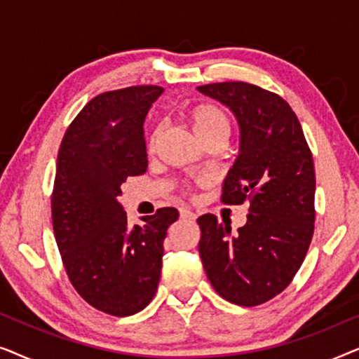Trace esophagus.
I'll return each instance as SVG.
<instances>
[{
	"mask_svg": "<svg viewBox=\"0 0 359 359\" xmlns=\"http://www.w3.org/2000/svg\"><path fill=\"white\" fill-rule=\"evenodd\" d=\"M180 215H181V219H183V220H194L196 219V214L193 212V210H189L186 208L180 209Z\"/></svg>",
	"mask_w": 359,
	"mask_h": 359,
	"instance_id": "34e87169",
	"label": "esophagus"
}]
</instances>
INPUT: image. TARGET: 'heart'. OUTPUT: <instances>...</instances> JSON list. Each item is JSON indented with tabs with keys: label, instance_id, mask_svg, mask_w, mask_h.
<instances>
[{
	"label": "heart",
	"instance_id": "obj_1",
	"mask_svg": "<svg viewBox=\"0 0 359 359\" xmlns=\"http://www.w3.org/2000/svg\"><path fill=\"white\" fill-rule=\"evenodd\" d=\"M188 121L191 127H193V130L196 132V135H198L201 140H205L208 137L220 134V132L229 134L230 130V122L227 114H225L219 106L214 104H199L193 107V109H189ZM160 135L161 127H155L149 137V142H147V149H149V151L155 150V147L160 140Z\"/></svg>",
	"mask_w": 359,
	"mask_h": 359
}]
</instances>
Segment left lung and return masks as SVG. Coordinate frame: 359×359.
<instances>
[{
    "label": "left lung",
    "mask_w": 359,
    "mask_h": 359,
    "mask_svg": "<svg viewBox=\"0 0 359 359\" xmlns=\"http://www.w3.org/2000/svg\"><path fill=\"white\" fill-rule=\"evenodd\" d=\"M227 106L240 127V150L224 180L222 203H250L232 233L212 214L198 219L199 255L225 301L253 307L289 286L313 235L316 171L301 122L281 96L245 81L198 86Z\"/></svg>",
    "instance_id": "8db88e82"
}]
</instances>
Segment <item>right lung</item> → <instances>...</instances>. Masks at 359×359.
I'll use <instances>...</instances> for the list:
<instances>
[{"label": "right lung", "instance_id": "add662e5", "mask_svg": "<svg viewBox=\"0 0 359 359\" xmlns=\"http://www.w3.org/2000/svg\"><path fill=\"white\" fill-rule=\"evenodd\" d=\"M163 88L107 91L83 107L63 135L52 193L53 233L73 287L97 311L134 316L158 287L166 230L178 210L163 208L129 227L117 198L149 165L147 112Z\"/></svg>", "mask_w": 359, "mask_h": 359}]
</instances>
